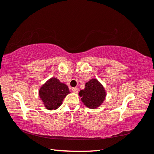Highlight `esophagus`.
<instances>
[{
    "mask_svg": "<svg viewBox=\"0 0 154 154\" xmlns=\"http://www.w3.org/2000/svg\"><path fill=\"white\" fill-rule=\"evenodd\" d=\"M72 91L75 93H77L78 92H79V88H78L77 87H75V88H72Z\"/></svg>",
    "mask_w": 154,
    "mask_h": 154,
    "instance_id": "esophagus-1",
    "label": "esophagus"
}]
</instances>
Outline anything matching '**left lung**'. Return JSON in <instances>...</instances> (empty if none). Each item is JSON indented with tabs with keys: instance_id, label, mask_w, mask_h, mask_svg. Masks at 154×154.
<instances>
[{
	"instance_id": "left-lung-1",
	"label": "left lung",
	"mask_w": 154,
	"mask_h": 154,
	"mask_svg": "<svg viewBox=\"0 0 154 154\" xmlns=\"http://www.w3.org/2000/svg\"><path fill=\"white\" fill-rule=\"evenodd\" d=\"M82 100L88 108L95 109L100 106L106 96L105 89L96 79H91L85 84L84 90L79 93Z\"/></svg>"
}]
</instances>
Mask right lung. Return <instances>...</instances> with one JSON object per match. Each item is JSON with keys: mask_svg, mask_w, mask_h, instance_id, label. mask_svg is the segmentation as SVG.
Returning <instances> with one entry per match:
<instances>
[{"mask_svg": "<svg viewBox=\"0 0 154 154\" xmlns=\"http://www.w3.org/2000/svg\"><path fill=\"white\" fill-rule=\"evenodd\" d=\"M69 93L66 84L60 82L56 78H51L41 87L39 96L45 107L49 110H53L62 105L64 98Z\"/></svg>", "mask_w": 154, "mask_h": 154, "instance_id": "add662e5", "label": "right lung"}]
</instances>
